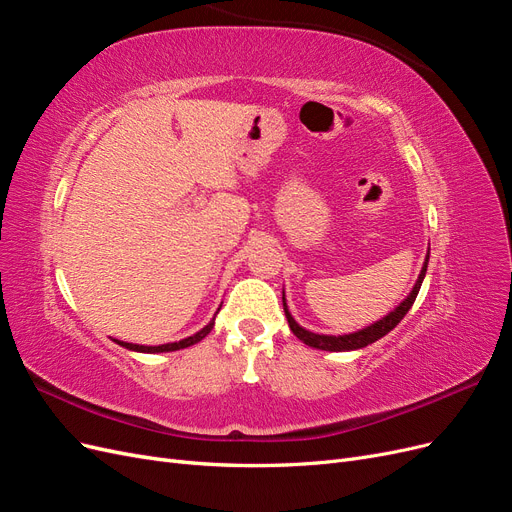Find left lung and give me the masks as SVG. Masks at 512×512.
<instances>
[{
	"label": "left lung",
	"instance_id": "8db88e82",
	"mask_svg": "<svg viewBox=\"0 0 512 512\" xmlns=\"http://www.w3.org/2000/svg\"><path fill=\"white\" fill-rule=\"evenodd\" d=\"M427 262H429V252L425 256V262H423V269L421 273H418V280L414 284V288L410 290L408 297L401 301L393 312L386 314L384 318L371 322L369 327L365 329H359L354 333H344V335H322V333H314V331H307L303 329L301 324L292 318V314L288 312V305H286V294L282 292V303H284V312H286V318H288V327L290 331L297 335L303 344L312 346V348H318V350H329V352H348V350H361L369 344L378 342L380 337H384L386 333H391L397 324L404 320V316L410 312L412 303L416 301V294L418 290H421V284L425 280V273H427Z\"/></svg>",
	"mask_w": 512,
	"mask_h": 512
}]
</instances>
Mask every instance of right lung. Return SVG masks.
Instances as JSON below:
<instances>
[{"mask_svg": "<svg viewBox=\"0 0 512 512\" xmlns=\"http://www.w3.org/2000/svg\"><path fill=\"white\" fill-rule=\"evenodd\" d=\"M213 324H215V316L211 318V322L207 324V327H203V329H200L198 333H194V335H190V337L181 339V342H173V344H162V346H141V344H128V342H121V339H113V342H115V344H119V346H123V348H128V350H134V352H149V354H156V352H175V350H181V348H188V346H194V344H198L200 339L207 337V335L211 333Z\"/></svg>", "mask_w": 512, "mask_h": 512, "instance_id": "obj_1", "label": "right lung"}]
</instances>
